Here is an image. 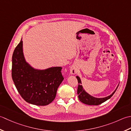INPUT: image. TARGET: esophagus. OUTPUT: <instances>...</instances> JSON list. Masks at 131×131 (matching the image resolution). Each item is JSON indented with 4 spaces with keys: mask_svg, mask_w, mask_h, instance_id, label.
<instances>
[{
    "mask_svg": "<svg viewBox=\"0 0 131 131\" xmlns=\"http://www.w3.org/2000/svg\"><path fill=\"white\" fill-rule=\"evenodd\" d=\"M70 72H71V73L72 74H76L77 72V69L75 67H71V68Z\"/></svg>",
    "mask_w": 131,
    "mask_h": 131,
    "instance_id": "esophagus-1",
    "label": "esophagus"
}]
</instances>
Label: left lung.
I'll list each match as a JSON object with an SVG mask.
<instances>
[{
  "label": "left lung",
  "mask_w": 131,
  "mask_h": 131,
  "mask_svg": "<svg viewBox=\"0 0 131 131\" xmlns=\"http://www.w3.org/2000/svg\"><path fill=\"white\" fill-rule=\"evenodd\" d=\"M76 78L77 79V81H78L79 83L78 88H77V94L79 95V99L81 102L88 105H99L100 104L105 102L107 100L110 99L112 96L113 95L115 92H116L117 88H118L119 86L118 85L115 90L111 95L108 96V97L102 98H97L89 95L88 93L85 92L81 85V81L80 79V77L79 76H76Z\"/></svg>",
  "instance_id": "obj_1"
}]
</instances>
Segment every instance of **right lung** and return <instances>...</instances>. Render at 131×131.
I'll list each match as a JSON object with an SVG mask.
<instances>
[{"label":"right lung","instance_id":"1","mask_svg":"<svg viewBox=\"0 0 131 131\" xmlns=\"http://www.w3.org/2000/svg\"><path fill=\"white\" fill-rule=\"evenodd\" d=\"M62 69L60 67L45 70L32 68L24 57L22 40L13 51L12 80L21 97L29 103L46 106L52 102L64 79Z\"/></svg>","mask_w":131,"mask_h":131}]
</instances>
